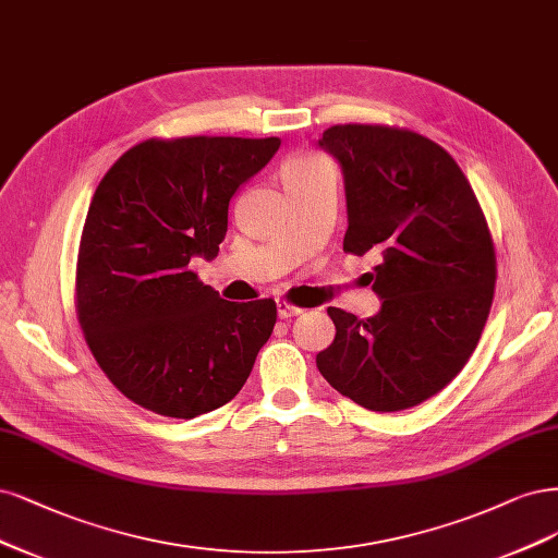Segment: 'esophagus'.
<instances>
[{"label": "esophagus", "instance_id": "obj_1", "mask_svg": "<svg viewBox=\"0 0 558 558\" xmlns=\"http://www.w3.org/2000/svg\"><path fill=\"white\" fill-rule=\"evenodd\" d=\"M277 314H279V318H293V316H300L302 310L286 300H277Z\"/></svg>", "mask_w": 558, "mask_h": 558}]
</instances>
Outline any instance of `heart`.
I'll return each instance as SVG.
<instances>
[{
	"label": "heart",
	"instance_id": "heart-1",
	"mask_svg": "<svg viewBox=\"0 0 558 558\" xmlns=\"http://www.w3.org/2000/svg\"><path fill=\"white\" fill-rule=\"evenodd\" d=\"M323 161L314 159V157H295V159H288L286 166H283V175H288V172H304V170H312L316 166H320Z\"/></svg>",
	"mask_w": 558,
	"mask_h": 558
}]
</instances>
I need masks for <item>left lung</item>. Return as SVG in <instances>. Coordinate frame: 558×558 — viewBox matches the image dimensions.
Here are the masks:
<instances>
[{"instance_id": "8db88e82", "label": "left lung", "mask_w": 558, "mask_h": 558, "mask_svg": "<svg viewBox=\"0 0 558 558\" xmlns=\"http://www.w3.org/2000/svg\"><path fill=\"white\" fill-rule=\"evenodd\" d=\"M318 145L339 161L349 228L343 252L374 248L367 320L328 306L337 335L318 372L360 407L395 413L444 390L487 323L496 254L473 189L448 151L409 129L337 124Z\"/></svg>"}]
</instances>
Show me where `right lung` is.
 Here are the masks:
<instances>
[{
  "mask_svg": "<svg viewBox=\"0 0 558 558\" xmlns=\"http://www.w3.org/2000/svg\"><path fill=\"white\" fill-rule=\"evenodd\" d=\"M279 138H149L94 191L75 310L94 360L126 399L191 420L233 399L277 323L275 300L228 302L189 270L213 260L235 191Z\"/></svg>",
  "mask_w": 558,
  "mask_h": 558,
  "instance_id": "obj_1",
  "label": "right lung"
}]
</instances>
